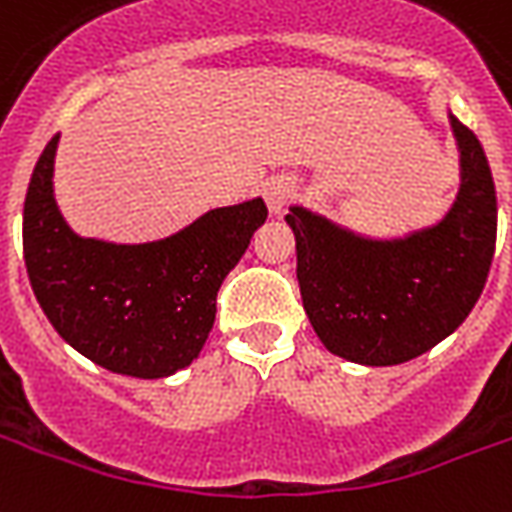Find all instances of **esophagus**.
<instances>
[{"label": "esophagus", "instance_id": "34e87169", "mask_svg": "<svg viewBox=\"0 0 512 512\" xmlns=\"http://www.w3.org/2000/svg\"><path fill=\"white\" fill-rule=\"evenodd\" d=\"M263 198H266L271 214H282V211L293 203L295 184L290 179H285V176L266 181V187H263Z\"/></svg>", "mask_w": 512, "mask_h": 512}]
</instances>
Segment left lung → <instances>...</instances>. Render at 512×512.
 <instances>
[{
	"instance_id": "8db88e82",
	"label": "left lung",
	"mask_w": 512,
	"mask_h": 512,
	"mask_svg": "<svg viewBox=\"0 0 512 512\" xmlns=\"http://www.w3.org/2000/svg\"><path fill=\"white\" fill-rule=\"evenodd\" d=\"M456 203L437 225L377 241L290 208L298 285L320 342L344 361L396 366L456 331L478 304L497 244V192L475 132L450 113Z\"/></svg>"
}]
</instances>
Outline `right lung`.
<instances>
[{"label":"right lung","instance_id":"right-lung-1","mask_svg":"<svg viewBox=\"0 0 512 512\" xmlns=\"http://www.w3.org/2000/svg\"><path fill=\"white\" fill-rule=\"evenodd\" d=\"M51 138L24 200V260L37 301L64 342L102 369L160 380L195 361L217 317V293L255 230L263 198L208 211L176 236L108 244L75 236L54 200Z\"/></svg>","mask_w":512,"mask_h":512}]
</instances>
